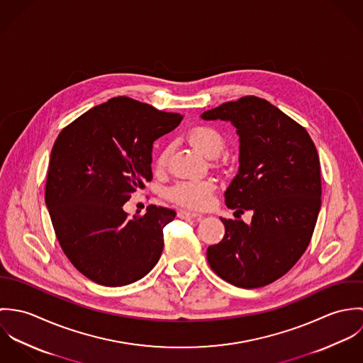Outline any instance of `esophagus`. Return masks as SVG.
<instances>
[{
  "mask_svg": "<svg viewBox=\"0 0 363 363\" xmlns=\"http://www.w3.org/2000/svg\"><path fill=\"white\" fill-rule=\"evenodd\" d=\"M177 216L180 219H189V218H201L200 213H196V212H190V211H186V209H182L177 212Z\"/></svg>",
  "mask_w": 363,
  "mask_h": 363,
  "instance_id": "1",
  "label": "esophagus"
}]
</instances>
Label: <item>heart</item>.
Returning a JSON list of instances; mask_svg holds the SVG:
<instances>
[{"label": "heart", "mask_w": 363, "mask_h": 363, "mask_svg": "<svg viewBox=\"0 0 363 363\" xmlns=\"http://www.w3.org/2000/svg\"><path fill=\"white\" fill-rule=\"evenodd\" d=\"M187 138L193 147L208 157H216L225 148V137L211 125L194 127ZM172 152V147H164L156 157L157 167H163ZM215 183L212 180H182L167 190L170 201L191 209H206L211 206L215 194Z\"/></svg>", "instance_id": "heart-1"}]
</instances>
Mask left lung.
Instances as JSON below:
<instances>
[{
	"instance_id": "obj_1",
	"label": "left lung",
	"mask_w": 363,
	"mask_h": 363,
	"mask_svg": "<svg viewBox=\"0 0 363 363\" xmlns=\"http://www.w3.org/2000/svg\"><path fill=\"white\" fill-rule=\"evenodd\" d=\"M201 118L236 128L239 170L225 204L253 211L249 225L220 218L225 236L208 247V262L235 286H265L286 274L311 243L321 206L317 150L301 124L256 96L220 104Z\"/></svg>"
}]
</instances>
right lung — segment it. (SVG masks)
<instances>
[{"instance_id":"1","label":"right lung","mask_w":363,"mask_h":363,"mask_svg":"<svg viewBox=\"0 0 363 363\" xmlns=\"http://www.w3.org/2000/svg\"><path fill=\"white\" fill-rule=\"evenodd\" d=\"M183 116L118 96L79 116L57 137L46 206L74 267L104 286L145 277L160 259L163 228L176 212L150 206L128 218L123 206L152 180V148Z\"/></svg>"}]
</instances>
